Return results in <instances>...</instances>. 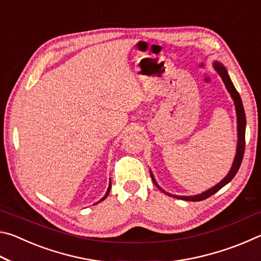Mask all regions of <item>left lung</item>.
Returning a JSON list of instances; mask_svg holds the SVG:
<instances>
[{"label":"left lung","instance_id":"1","mask_svg":"<svg viewBox=\"0 0 261 261\" xmlns=\"http://www.w3.org/2000/svg\"><path fill=\"white\" fill-rule=\"evenodd\" d=\"M214 69L216 70V72L220 74V77L222 78V81L224 83V85H226L227 90L229 93H230L231 98L233 100V103H235V108H236V114H237V137H238V140H237V148H236V155L235 159H233V162H232V166H231V169L229 171L228 175L224 177L222 180H221L220 183H218L213 187L212 189H208L207 191L202 192L200 194H196V196H173V194L166 192L165 190H162L160 187H159L158 183L155 182V179H154V176L151 173V177L153 179L154 184L156 185V188L159 190H161L162 192L167 193L168 196H171L174 198H177V199H182V200H188V201H200V200H204L206 198L211 197L212 194H214L215 192H218L220 189H222L224 185L228 184L230 180L235 177V175L237 174L238 169H240L241 167V163L243 160V155H244V149H245V127H246V117H245V112H244V107H243V103H242V99L240 94H238V92L236 91L235 86H233L232 82L230 81V77H229V74L227 72L226 68L223 67L222 64L219 63V62H214Z\"/></svg>","mask_w":261,"mask_h":261}]
</instances>
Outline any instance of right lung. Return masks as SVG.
<instances>
[{"instance_id":"right-lung-1","label":"right lung","mask_w":261,"mask_h":261,"mask_svg":"<svg viewBox=\"0 0 261 261\" xmlns=\"http://www.w3.org/2000/svg\"><path fill=\"white\" fill-rule=\"evenodd\" d=\"M110 188H112V184H110L109 183V187H108V190H107V192H106V194H105V197H102V199H101L100 201H102V200H105L106 199V198H107V196H108V193H109V191H110ZM99 201V202H100Z\"/></svg>"}]
</instances>
